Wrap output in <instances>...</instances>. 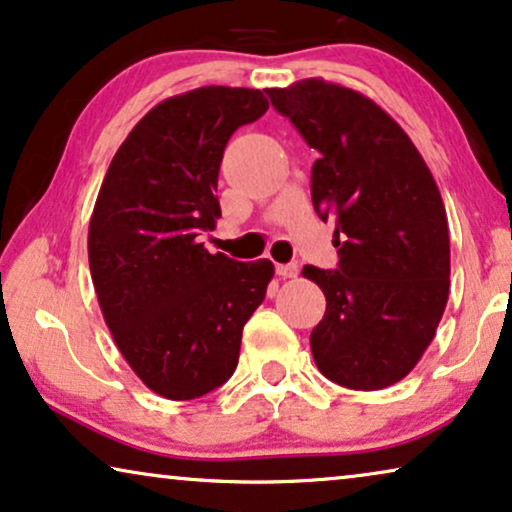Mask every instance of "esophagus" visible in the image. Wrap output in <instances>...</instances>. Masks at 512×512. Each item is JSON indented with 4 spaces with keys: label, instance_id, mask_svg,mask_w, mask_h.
<instances>
[{
    "label": "esophagus",
    "instance_id": "obj_1",
    "mask_svg": "<svg viewBox=\"0 0 512 512\" xmlns=\"http://www.w3.org/2000/svg\"><path fill=\"white\" fill-rule=\"evenodd\" d=\"M275 270H277V275H279V277H284V279H286V277H296V275H298V265H296V263H284V265H282V263H277V265H275Z\"/></svg>",
    "mask_w": 512,
    "mask_h": 512
}]
</instances>
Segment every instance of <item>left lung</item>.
Masks as SVG:
<instances>
[{"mask_svg":"<svg viewBox=\"0 0 512 512\" xmlns=\"http://www.w3.org/2000/svg\"><path fill=\"white\" fill-rule=\"evenodd\" d=\"M265 93L319 151L312 205L335 223L338 268H303L326 296L310 335L314 363L340 387H391L431 345L450 293L436 181L401 125L366 95L324 79Z\"/></svg>","mask_w":512,"mask_h":512,"instance_id":"left-lung-1","label":"left lung"}]
</instances>
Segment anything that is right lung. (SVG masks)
Masks as SVG:
<instances>
[{
    "mask_svg": "<svg viewBox=\"0 0 512 512\" xmlns=\"http://www.w3.org/2000/svg\"><path fill=\"white\" fill-rule=\"evenodd\" d=\"M268 111L254 88L167 97L116 151L88 228V263L116 347L158 396L191 401L228 382L242 328L275 265L209 254L228 139Z\"/></svg>",
    "mask_w": 512,
    "mask_h": 512,
    "instance_id": "add662e5",
    "label": "right lung"
}]
</instances>
